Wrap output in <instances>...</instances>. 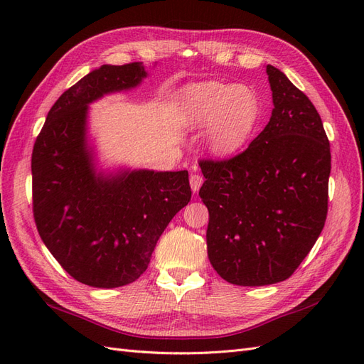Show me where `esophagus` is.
Here are the masks:
<instances>
[{
	"mask_svg": "<svg viewBox=\"0 0 364 364\" xmlns=\"http://www.w3.org/2000/svg\"><path fill=\"white\" fill-rule=\"evenodd\" d=\"M190 183H191V188H193L194 193L199 191V188H200L202 183H203V178H202L199 173H194V174L190 176Z\"/></svg>",
	"mask_w": 364,
	"mask_h": 364,
	"instance_id": "1",
	"label": "esophagus"
}]
</instances>
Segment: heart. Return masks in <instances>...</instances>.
<instances>
[{"label": "heart", "instance_id": "b5f03b06", "mask_svg": "<svg viewBox=\"0 0 364 364\" xmlns=\"http://www.w3.org/2000/svg\"><path fill=\"white\" fill-rule=\"evenodd\" d=\"M181 118L190 129L208 126V144L217 153L241 147L261 118V100L247 85L200 82L181 95Z\"/></svg>", "mask_w": 364, "mask_h": 364}]
</instances>
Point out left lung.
<instances>
[{
  "label": "left lung",
  "instance_id": "1",
  "mask_svg": "<svg viewBox=\"0 0 364 364\" xmlns=\"http://www.w3.org/2000/svg\"><path fill=\"white\" fill-rule=\"evenodd\" d=\"M266 71L274 106L267 126L238 155L199 162L209 261L245 287L289 279L328 214L331 151L321 115L282 71Z\"/></svg>",
  "mask_w": 364,
  "mask_h": 364
}]
</instances>
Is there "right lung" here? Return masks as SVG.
Here are the masks:
<instances>
[{"label":"right lung","mask_w":364,"mask_h":364,"mask_svg":"<svg viewBox=\"0 0 364 364\" xmlns=\"http://www.w3.org/2000/svg\"><path fill=\"white\" fill-rule=\"evenodd\" d=\"M147 75L142 62L103 65L53 105L31 155L33 217L70 277L115 289L146 272L164 229L191 199L188 171L97 173L86 144L87 105L130 90Z\"/></svg>","instance_id":"obj_1"}]
</instances>
